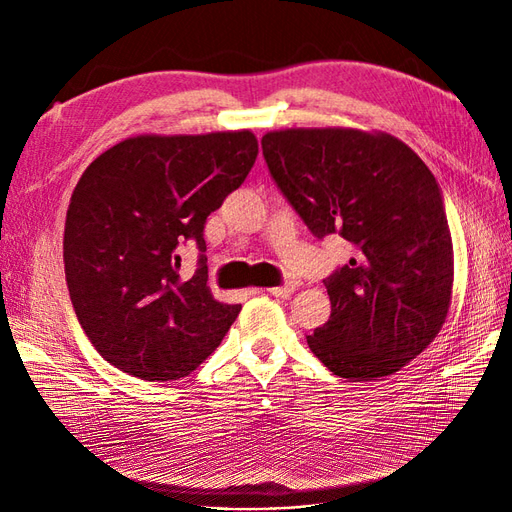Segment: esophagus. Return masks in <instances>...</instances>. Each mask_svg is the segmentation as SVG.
Masks as SVG:
<instances>
[{"label": "esophagus", "mask_w": 512, "mask_h": 512, "mask_svg": "<svg viewBox=\"0 0 512 512\" xmlns=\"http://www.w3.org/2000/svg\"><path fill=\"white\" fill-rule=\"evenodd\" d=\"M294 290H297V282H288V284H284V286L269 288V292L273 294V297H282V299H288Z\"/></svg>", "instance_id": "34e87169"}]
</instances>
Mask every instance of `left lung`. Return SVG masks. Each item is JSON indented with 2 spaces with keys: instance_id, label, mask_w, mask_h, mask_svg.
<instances>
[{
  "instance_id": "obj_1",
  "label": "left lung",
  "mask_w": 512,
  "mask_h": 512,
  "mask_svg": "<svg viewBox=\"0 0 512 512\" xmlns=\"http://www.w3.org/2000/svg\"><path fill=\"white\" fill-rule=\"evenodd\" d=\"M260 143L312 235L337 232L354 252L324 280L331 316L307 335L309 350L339 378L395 374L433 342L451 307L453 241L436 177L382 132L290 128Z\"/></svg>"
}]
</instances>
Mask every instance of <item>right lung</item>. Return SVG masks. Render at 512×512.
I'll list each match as a JSON object with an SVG mask.
<instances>
[{
	"mask_svg": "<svg viewBox=\"0 0 512 512\" xmlns=\"http://www.w3.org/2000/svg\"><path fill=\"white\" fill-rule=\"evenodd\" d=\"M258 156L250 130L126 138L87 166L70 200L66 282L85 335L126 374L168 382L220 346L241 305L207 286L209 215L245 181ZM199 247L180 275V247Z\"/></svg>",
	"mask_w": 512,
	"mask_h": 512,
	"instance_id": "obj_1",
	"label": "right lung"
}]
</instances>
